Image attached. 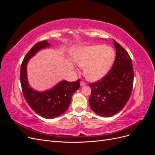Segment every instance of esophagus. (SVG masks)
Returning <instances> with one entry per match:
<instances>
[{
  "mask_svg": "<svg viewBox=\"0 0 155 155\" xmlns=\"http://www.w3.org/2000/svg\"><path fill=\"white\" fill-rule=\"evenodd\" d=\"M80 85H81V87L85 86V85H86V83H85V81H80Z\"/></svg>",
  "mask_w": 155,
  "mask_h": 155,
  "instance_id": "obj_1",
  "label": "esophagus"
}]
</instances>
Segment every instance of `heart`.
<instances>
[{
    "label": "heart",
    "mask_w": 155,
    "mask_h": 155,
    "mask_svg": "<svg viewBox=\"0 0 155 155\" xmlns=\"http://www.w3.org/2000/svg\"><path fill=\"white\" fill-rule=\"evenodd\" d=\"M115 59L114 50L104 45L83 47L74 58L79 67H84L83 72L91 81L102 79L109 72Z\"/></svg>",
    "instance_id": "1"
}]
</instances>
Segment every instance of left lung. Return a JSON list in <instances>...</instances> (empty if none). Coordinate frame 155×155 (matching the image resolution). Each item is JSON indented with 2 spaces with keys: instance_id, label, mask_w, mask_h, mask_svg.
I'll return each instance as SVG.
<instances>
[{
  "instance_id": "obj_1",
  "label": "left lung",
  "mask_w": 155,
  "mask_h": 155,
  "mask_svg": "<svg viewBox=\"0 0 155 155\" xmlns=\"http://www.w3.org/2000/svg\"><path fill=\"white\" fill-rule=\"evenodd\" d=\"M116 59L112 68L100 80L88 84L91 88L89 104L100 116L110 117L119 112L129 101L132 92L134 71L129 54L113 39Z\"/></svg>"
}]
</instances>
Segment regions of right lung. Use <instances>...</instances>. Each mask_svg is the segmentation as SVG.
Returning a JSON list of instances; mask_svg holds the SVG:
<instances>
[{
	"instance_id": "1",
	"label": "right lung",
	"mask_w": 155,
	"mask_h": 155,
	"mask_svg": "<svg viewBox=\"0 0 155 155\" xmlns=\"http://www.w3.org/2000/svg\"><path fill=\"white\" fill-rule=\"evenodd\" d=\"M47 41L36 43L27 53L21 66L20 81L26 101L37 114L47 119H52L63 114L70 105L73 94L79 88L78 80L74 82L61 81L53 88L44 92L34 90L27 78V64L33 56L43 48L49 47Z\"/></svg>"
}]
</instances>
